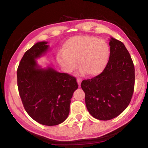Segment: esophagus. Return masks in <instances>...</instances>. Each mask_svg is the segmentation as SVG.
<instances>
[{
    "instance_id": "34e87169",
    "label": "esophagus",
    "mask_w": 148,
    "mask_h": 148,
    "mask_svg": "<svg viewBox=\"0 0 148 148\" xmlns=\"http://www.w3.org/2000/svg\"><path fill=\"white\" fill-rule=\"evenodd\" d=\"M77 84H78L79 86H80V84H81V82H82V79L81 78H77Z\"/></svg>"
}]
</instances>
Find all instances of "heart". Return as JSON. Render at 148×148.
<instances>
[{
	"instance_id": "obj_1",
	"label": "heart",
	"mask_w": 148,
	"mask_h": 148,
	"mask_svg": "<svg viewBox=\"0 0 148 148\" xmlns=\"http://www.w3.org/2000/svg\"><path fill=\"white\" fill-rule=\"evenodd\" d=\"M110 56V48L103 40L87 35H79L64 42L63 53H60L57 61L62 69L71 73L77 66L81 73L97 76L104 71Z\"/></svg>"
}]
</instances>
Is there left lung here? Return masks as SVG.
<instances>
[{
	"mask_svg": "<svg viewBox=\"0 0 148 148\" xmlns=\"http://www.w3.org/2000/svg\"><path fill=\"white\" fill-rule=\"evenodd\" d=\"M109 61L102 73L84 79L81 87L89 114L107 121L118 116L129 106L134 88V66L121 41L111 38Z\"/></svg>",
	"mask_w": 148,
	"mask_h": 148,
	"instance_id": "8db88e82",
	"label": "left lung"
}]
</instances>
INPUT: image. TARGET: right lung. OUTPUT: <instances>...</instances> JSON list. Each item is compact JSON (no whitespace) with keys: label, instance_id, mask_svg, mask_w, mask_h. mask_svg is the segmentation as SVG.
<instances>
[{"label":"right lung","instance_id":"obj_1","mask_svg":"<svg viewBox=\"0 0 148 148\" xmlns=\"http://www.w3.org/2000/svg\"><path fill=\"white\" fill-rule=\"evenodd\" d=\"M46 42L34 44L25 53L17 70V87L25 111L34 121L48 126L67 118L76 78L52 68L40 69L35 59L48 49Z\"/></svg>","mask_w":148,"mask_h":148}]
</instances>
